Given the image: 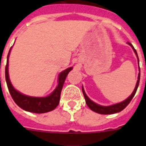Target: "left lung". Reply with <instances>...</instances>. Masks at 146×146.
<instances>
[{
    "label": "left lung",
    "instance_id": "left-lung-1",
    "mask_svg": "<svg viewBox=\"0 0 146 146\" xmlns=\"http://www.w3.org/2000/svg\"><path fill=\"white\" fill-rule=\"evenodd\" d=\"M129 44L131 46L132 48H133L134 51H135V54L137 55V57L138 58V55H137V51L134 47L132 46L131 43L128 42ZM138 62H139V58H138ZM139 69H140V67H139ZM140 72L138 74V80H137V82L136 86H135V88L134 90V91L132 92V94L130 95V96L129 98L124 100L122 102H120L118 104H113V105H111V106H108V107H104V106H101V105H99V104H96V103H94V102H92L91 99H89L88 97L87 96V95L85 93L84 89L83 88H82V93H83V95H84L85 99H86V102L87 104V105L88 106V108L93 110L94 112H96V113H99V114H103V115H108V114H113V113H119L121 112V110H123L125 108H126L127 105L130 103L131 100L132 99V98L134 97V96L136 94V91L137 90V88H138L139 86V82H140Z\"/></svg>",
    "mask_w": 146,
    "mask_h": 146
}]
</instances>
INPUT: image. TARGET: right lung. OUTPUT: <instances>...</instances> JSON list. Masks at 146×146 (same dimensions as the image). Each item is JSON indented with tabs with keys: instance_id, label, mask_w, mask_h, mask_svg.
Wrapping results in <instances>:
<instances>
[{
	"instance_id": "1",
	"label": "right lung",
	"mask_w": 146,
	"mask_h": 146,
	"mask_svg": "<svg viewBox=\"0 0 146 146\" xmlns=\"http://www.w3.org/2000/svg\"><path fill=\"white\" fill-rule=\"evenodd\" d=\"M11 48L8 53L7 62H6V69H5V76H6V84L8 89L11 94V97L15 102L22 109L26 111L31 112L35 113H44L52 111L58 105L60 102V93L62 88L64 86V81L66 80L67 74L72 69V67L68 68L59 74L58 85L55 91L47 97H31V96H25L21 93L16 91L11 85L9 77L8 72V66H9V56Z\"/></svg>"
}]
</instances>
